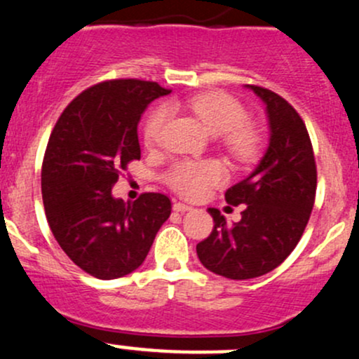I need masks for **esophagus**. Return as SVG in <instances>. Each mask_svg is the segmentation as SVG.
<instances>
[{"label":"esophagus","mask_w":359,"mask_h":359,"mask_svg":"<svg viewBox=\"0 0 359 359\" xmlns=\"http://www.w3.org/2000/svg\"><path fill=\"white\" fill-rule=\"evenodd\" d=\"M189 210H192V206H189V204H186V203H173V211H177V212H186V211H189Z\"/></svg>","instance_id":"obj_1"}]
</instances>
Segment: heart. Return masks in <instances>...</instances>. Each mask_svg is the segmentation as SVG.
Masks as SVG:
<instances>
[{
	"mask_svg": "<svg viewBox=\"0 0 359 359\" xmlns=\"http://www.w3.org/2000/svg\"><path fill=\"white\" fill-rule=\"evenodd\" d=\"M189 109L199 117L212 135L222 136L223 147L238 160H247L257 151L261 136L247 119L242 104L228 93L206 92L194 95L187 102ZM168 109L158 107L149 114L144 124L143 137L148 148L160 147L165 124L168 121ZM228 172L223 163L216 160L177 161L167 172V182L173 191L186 198H199L208 189L223 184Z\"/></svg>",
	"mask_w": 359,
	"mask_h": 359,
	"instance_id": "heart-1",
	"label": "heart"
}]
</instances>
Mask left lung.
I'll return each mask as SVG.
<instances>
[{
  "label": "left lung",
  "mask_w": 359,
  "mask_h": 359,
  "mask_svg": "<svg viewBox=\"0 0 359 359\" xmlns=\"http://www.w3.org/2000/svg\"><path fill=\"white\" fill-rule=\"evenodd\" d=\"M266 104L269 147L257 168L224 192L228 204H245L228 224L210 208L211 235L198 243L199 261L228 279H252L276 269L300 242L317 191L312 141L300 114L278 93L247 85Z\"/></svg>",
  "instance_id": "8db88e82"
}]
</instances>
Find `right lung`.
I'll return each instance as SVG.
<instances>
[{
    "label": "right lung",
    "instance_id": "1",
    "mask_svg": "<svg viewBox=\"0 0 359 359\" xmlns=\"http://www.w3.org/2000/svg\"><path fill=\"white\" fill-rule=\"evenodd\" d=\"M167 93L155 81H102L73 98L50 133L41 173L47 223L71 261L98 279L137 269L170 216L160 192L135 203L112 196L121 173L141 158V114Z\"/></svg>",
    "mask_w": 359,
    "mask_h": 359
}]
</instances>
